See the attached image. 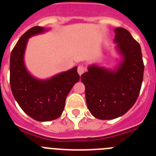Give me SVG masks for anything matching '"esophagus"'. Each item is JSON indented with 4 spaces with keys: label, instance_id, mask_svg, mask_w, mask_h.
I'll list each match as a JSON object with an SVG mask.
<instances>
[{
    "label": "esophagus",
    "instance_id": "1",
    "mask_svg": "<svg viewBox=\"0 0 156 156\" xmlns=\"http://www.w3.org/2000/svg\"><path fill=\"white\" fill-rule=\"evenodd\" d=\"M85 70H86V68L83 66H78V69H77V72H78V74L80 76L82 75L85 72Z\"/></svg>",
    "mask_w": 156,
    "mask_h": 156
}]
</instances>
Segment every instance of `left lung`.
Here are the masks:
<instances>
[{"mask_svg":"<svg viewBox=\"0 0 156 156\" xmlns=\"http://www.w3.org/2000/svg\"><path fill=\"white\" fill-rule=\"evenodd\" d=\"M114 32L115 49L121 56L119 64L113 69L92 64L81 76L88 109L104 120L124 115L134 105L144 75L140 44L126 29L115 28Z\"/></svg>","mask_w":156,"mask_h":156,"instance_id":"obj_1","label":"left lung"}]
</instances>
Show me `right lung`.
Listing matches in <instances>:
<instances>
[{"label":"right lung","instance_id":"1","mask_svg":"<svg viewBox=\"0 0 156 156\" xmlns=\"http://www.w3.org/2000/svg\"><path fill=\"white\" fill-rule=\"evenodd\" d=\"M48 30L41 27L27 30L10 56V85L14 98L27 115L41 122L53 120L62 115L67 95L80 80L76 66L46 80L37 79L27 70L24 55L29 38Z\"/></svg>","mask_w":156,"mask_h":156}]
</instances>
